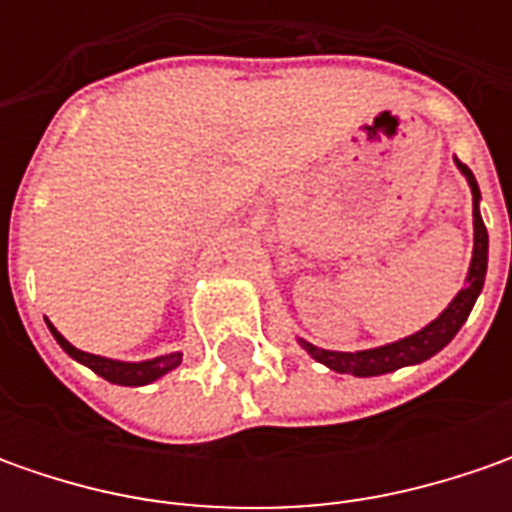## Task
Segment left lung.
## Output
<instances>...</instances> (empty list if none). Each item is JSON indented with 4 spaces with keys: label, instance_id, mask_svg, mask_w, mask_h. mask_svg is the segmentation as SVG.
Masks as SVG:
<instances>
[{
    "label": "left lung",
    "instance_id": "left-lung-1",
    "mask_svg": "<svg viewBox=\"0 0 512 512\" xmlns=\"http://www.w3.org/2000/svg\"><path fill=\"white\" fill-rule=\"evenodd\" d=\"M456 168L462 170V176L470 185V193H473V259H470V270H467L462 290L439 313V319H433L430 325L416 330L413 336H404L399 342L370 347V350H356V353H342V350H322L316 344L299 339V344L305 347L316 362H322L330 370H336V373H350V376H362V379L364 376H382V373H393L399 367L427 362L430 356H436L442 347L453 342V336L462 330V325L467 322V316H470V310H473L484 287V273H487V227H484L482 213H479L482 193H479V185H476V176L459 159H456Z\"/></svg>",
    "mask_w": 512,
    "mask_h": 512
}]
</instances>
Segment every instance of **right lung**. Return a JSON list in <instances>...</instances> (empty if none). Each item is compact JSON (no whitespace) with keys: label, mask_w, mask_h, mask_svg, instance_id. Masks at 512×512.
I'll return each mask as SVG.
<instances>
[{"label":"right lung","mask_w":512,"mask_h":512,"mask_svg":"<svg viewBox=\"0 0 512 512\" xmlns=\"http://www.w3.org/2000/svg\"><path fill=\"white\" fill-rule=\"evenodd\" d=\"M50 333H53V339L59 342V347L68 353L70 359H76L79 364H85L90 367L96 376H102V379H108L110 384H125V387H142V384L156 382V379H162L165 373H170L173 367H179L182 364V353H168V356H156V359H145V362H119V359H105V356H93V353H85V350H79V347H73V344L56 330V327L50 325Z\"/></svg>","instance_id":"right-lung-1"}]
</instances>
